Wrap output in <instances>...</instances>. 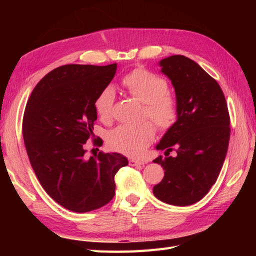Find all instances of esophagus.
I'll return each mask as SVG.
<instances>
[{
  "label": "esophagus",
  "instance_id": "obj_1",
  "mask_svg": "<svg viewBox=\"0 0 256 256\" xmlns=\"http://www.w3.org/2000/svg\"><path fill=\"white\" fill-rule=\"evenodd\" d=\"M130 165L131 166H138V165H143L144 162H140V160H130Z\"/></svg>",
  "mask_w": 256,
  "mask_h": 256
}]
</instances>
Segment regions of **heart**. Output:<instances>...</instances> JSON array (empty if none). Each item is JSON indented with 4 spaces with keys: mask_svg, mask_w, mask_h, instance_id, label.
<instances>
[{
    "mask_svg": "<svg viewBox=\"0 0 256 256\" xmlns=\"http://www.w3.org/2000/svg\"><path fill=\"white\" fill-rule=\"evenodd\" d=\"M123 86L130 96L144 103L143 118H148L162 131H167L176 123L178 102L168 91L167 81L143 68L134 69L123 78ZM116 92L111 86L103 89L94 101L98 116L103 122L113 116ZM156 128L150 122L138 125H120L108 135V145L113 150L131 157H140L153 143Z\"/></svg>",
    "mask_w": 256,
    "mask_h": 256,
    "instance_id": "1",
    "label": "heart"
}]
</instances>
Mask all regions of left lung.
Wrapping results in <instances>:
<instances>
[{"label":"left lung","instance_id":"8db88e82","mask_svg":"<svg viewBox=\"0 0 256 256\" xmlns=\"http://www.w3.org/2000/svg\"><path fill=\"white\" fill-rule=\"evenodd\" d=\"M160 66L175 88L178 118L156 146L165 157L154 162L165 172L153 194L168 204L189 206L202 199L219 176L229 146V111L219 84L197 62L174 55Z\"/></svg>","mask_w":256,"mask_h":256}]
</instances>
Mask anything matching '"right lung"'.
Wrapping results in <instances>:
<instances>
[{
    "label": "right lung",
    "mask_w": 256,
    "mask_h": 256,
    "mask_svg": "<svg viewBox=\"0 0 256 256\" xmlns=\"http://www.w3.org/2000/svg\"><path fill=\"white\" fill-rule=\"evenodd\" d=\"M116 72V64H64L37 84L26 104L23 138L30 165L45 192L70 211L82 214L110 202L114 176L128 164L118 153L86 157L84 144L94 138V101Z\"/></svg>",
    "instance_id": "add662e5"
}]
</instances>
